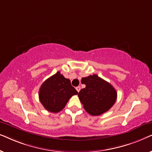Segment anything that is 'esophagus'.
Segmentation results:
<instances>
[{"instance_id":"esophagus-1","label":"esophagus","mask_w":152,"mask_h":152,"mask_svg":"<svg viewBox=\"0 0 152 152\" xmlns=\"http://www.w3.org/2000/svg\"><path fill=\"white\" fill-rule=\"evenodd\" d=\"M80 86H77L76 87V90H77V92H80Z\"/></svg>"}]
</instances>
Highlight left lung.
Returning <instances> with one entry per match:
<instances>
[{
	"label": "left lung",
	"mask_w": 152,
	"mask_h": 152,
	"mask_svg": "<svg viewBox=\"0 0 152 152\" xmlns=\"http://www.w3.org/2000/svg\"><path fill=\"white\" fill-rule=\"evenodd\" d=\"M86 85L78 93L84 109L91 115H99L113 107L117 99V92L111 84L93 75L82 79Z\"/></svg>",
	"instance_id": "obj_1"
}]
</instances>
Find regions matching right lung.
Returning a JSON list of instances; mask_svg holds the SVG:
<instances>
[{
  "label": "right lung",
  "mask_w": 152,
  "mask_h": 152,
  "mask_svg": "<svg viewBox=\"0 0 152 152\" xmlns=\"http://www.w3.org/2000/svg\"><path fill=\"white\" fill-rule=\"evenodd\" d=\"M77 91L70 84V81L57 72L47 79L40 87L39 100L47 111L58 113L65 106L72 95Z\"/></svg>",
  "instance_id": "add662e5"
}]
</instances>
